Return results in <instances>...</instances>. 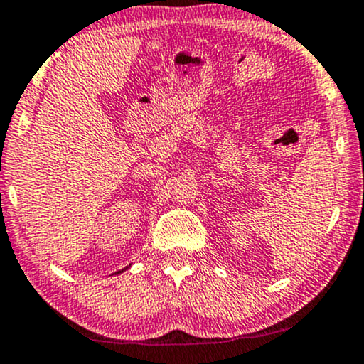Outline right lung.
I'll return each instance as SVG.
<instances>
[{"instance_id": "1", "label": "right lung", "mask_w": 364, "mask_h": 364, "mask_svg": "<svg viewBox=\"0 0 364 364\" xmlns=\"http://www.w3.org/2000/svg\"><path fill=\"white\" fill-rule=\"evenodd\" d=\"M128 268H129V267H127V268H123V270H119V272H116V273H113V275H118V273H123V272H124V270H128Z\"/></svg>"}]
</instances>
